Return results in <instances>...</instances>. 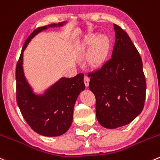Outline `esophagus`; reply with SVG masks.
<instances>
[{
  "label": "esophagus",
  "instance_id": "34e87169",
  "mask_svg": "<svg viewBox=\"0 0 160 160\" xmlns=\"http://www.w3.org/2000/svg\"><path fill=\"white\" fill-rule=\"evenodd\" d=\"M83 82H84L85 86H86L87 88H88V85H89V82H90L89 77H87V76H86V77H84V79H83Z\"/></svg>",
  "mask_w": 160,
  "mask_h": 160
}]
</instances>
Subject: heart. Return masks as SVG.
Returning a JSON list of instances; mask_svg holds the SVG:
<instances>
[{"label": "heart", "instance_id": "heart-1", "mask_svg": "<svg viewBox=\"0 0 160 160\" xmlns=\"http://www.w3.org/2000/svg\"><path fill=\"white\" fill-rule=\"evenodd\" d=\"M109 40L105 36L89 35L83 44V48H91L87 55V62L93 67L99 66L105 61L109 51Z\"/></svg>", "mask_w": 160, "mask_h": 160}]
</instances>
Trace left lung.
Listing matches in <instances>:
<instances>
[{
	"mask_svg": "<svg viewBox=\"0 0 160 160\" xmlns=\"http://www.w3.org/2000/svg\"><path fill=\"white\" fill-rule=\"evenodd\" d=\"M112 58L88 73L96 98V117L102 127L114 129L132 122L144 108L146 81L143 64L128 34L114 24Z\"/></svg>",
	"mask_w": 160,
	"mask_h": 160,
	"instance_id": "obj_1",
	"label": "left lung"
}]
</instances>
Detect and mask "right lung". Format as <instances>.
I'll use <instances>...</instances> for the list:
<instances>
[{"instance_id":"add662e5","label":"right lung","mask_w":160,"mask_h":160,"mask_svg":"<svg viewBox=\"0 0 160 160\" xmlns=\"http://www.w3.org/2000/svg\"><path fill=\"white\" fill-rule=\"evenodd\" d=\"M63 23L38 27L29 36L22 49L15 69L16 101L23 118L37 134L56 137L65 134L70 128L73 108L80 91L85 89L83 73L72 78L62 77L45 91L37 95L25 78L22 69L23 52L31 39L48 27L62 26Z\"/></svg>"}]
</instances>
